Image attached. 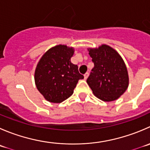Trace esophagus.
Returning a JSON list of instances; mask_svg holds the SVG:
<instances>
[{"mask_svg":"<svg viewBox=\"0 0 150 150\" xmlns=\"http://www.w3.org/2000/svg\"><path fill=\"white\" fill-rule=\"evenodd\" d=\"M88 75H89V73H88V72H86V73L85 75H84V79L86 80L87 78H88Z\"/></svg>","mask_w":150,"mask_h":150,"instance_id":"1","label":"esophagus"}]
</instances>
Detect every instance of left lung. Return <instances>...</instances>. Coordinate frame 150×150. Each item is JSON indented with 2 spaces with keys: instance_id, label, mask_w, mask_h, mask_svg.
Masks as SVG:
<instances>
[{
  "instance_id": "left-lung-1",
  "label": "left lung",
  "mask_w": 150,
  "mask_h": 150,
  "mask_svg": "<svg viewBox=\"0 0 150 150\" xmlns=\"http://www.w3.org/2000/svg\"><path fill=\"white\" fill-rule=\"evenodd\" d=\"M88 50L94 67L87 78V83L94 95L103 101L117 100L129 85L127 69L122 58L106 45Z\"/></svg>"
}]
</instances>
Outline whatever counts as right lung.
Wrapping results in <instances>:
<instances>
[{"instance_id": "right-lung-1", "label": "right lung", "mask_w": 150, "mask_h": 150, "mask_svg": "<svg viewBox=\"0 0 150 150\" xmlns=\"http://www.w3.org/2000/svg\"><path fill=\"white\" fill-rule=\"evenodd\" d=\"M73 47L59 45L49 49L40 59L34 73L35 84L43 97L50 103H59L73 94L83 75L70 59Z\"/></svg>"}]
</instances>
